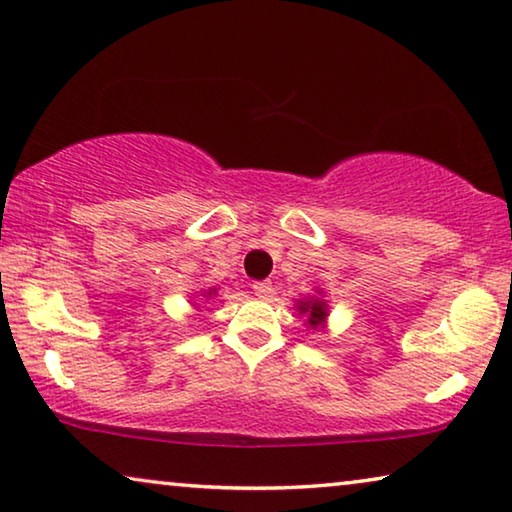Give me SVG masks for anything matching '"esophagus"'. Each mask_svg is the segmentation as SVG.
I'll list each match as a JSON object with an SVG mask.
<instances>
[{
    "label": "esophagus",
    "instance_id": "34e87169",
    "mask_svg": "<svg viewBox=\"0 0 512 512\" xmlns=\"http://www.w3.org/2000/svg\"><path fill=\"white\" fill-rule=\"evenodd\" d=\"M253 291H255V296H259V298H269V296L273 294V285H271L269 280L255 282V285H253Z\"/></svg>",
    "mask_w": 512,
    "mask_h": 512
}]
</instances>
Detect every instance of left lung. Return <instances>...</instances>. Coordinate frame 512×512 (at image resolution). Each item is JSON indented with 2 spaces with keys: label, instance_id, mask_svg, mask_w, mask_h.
Instances as JSON below:
<instances>
[{
  "label": "left lung",
  "instance_id": "1",
  "mask_svg": "<svg viewBox=\"0 0 512 512\" xmlns=\"http://www.w3.org/2000/svg\"><path fill=\"white\" fill-rule=\"evenodd\" d=\"M294 310L305 316V326L312 328V330H326L328 326V314H330V307H328V300L323 298V291L316 289V294L310 298H303V300H296Z\"/></svg>",
  "mask_w": 512,
  "mask_h": 512
}]
</instances>
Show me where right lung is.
<instances>
[{"instance_id": "right-lung-1", "label": "right lung", "mask_w": 512, "mask_h": 512, "mask_svg": "<svg viewBox=\"0 0 512 512\" xmlns=\"http://www.w3.org/2000/svg\"><path fill=\"white\" fill-rule=\"evenodd\" d=\"M212 296H216V289H200L196 294V298H212Z\"/></svg>"}]
</instances>
